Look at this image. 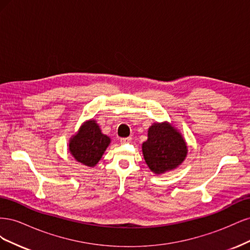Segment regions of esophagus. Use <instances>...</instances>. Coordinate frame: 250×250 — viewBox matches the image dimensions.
<instances>
[{
	"mask_svg": "<svg viewBox=\"0 0 250 250\" xmlns=\"http://www.w3.org/2000/svg\"><path fill=\"white\" fill-rule=\"evenodd\" d=\"M120 142L122 144H125V143H130L131 142V138L128 137V138H122L120 140Z\"/></svg>",
	"mask_w": 250,
	"mask_h": 250,
	"instance_id": "obj_1",
	"label": "esophagus"
}]
</instances>
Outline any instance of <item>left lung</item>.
Listing matches in <instances>:
<instances>
[{"mask_svg":"<svg viewBox=\"0 0 250 250\" xmlns=\"http://www.w3.org/2000/svg\"><path fill=\"white\" fill-rule=\"evenodd\" d=\"M142 151L149 169L156 175L177 169L188 155L186 140L173 124L153 123L148 129V139Z\"/></svg>","mask_w":250,"mask_h":250,"instance_id":"8db88e82","label":"left lung"}]
</instances>
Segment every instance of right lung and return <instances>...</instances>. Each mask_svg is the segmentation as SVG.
I'll list each match as a JSON object with an SVG mask.
<instances>
[{"label":"right lung","mask_w":250,"mask_h":250,"mask_svg":"<svg viewBox=\"0 0 250 250\" xmlns=\"http://www.w3.org/2000/svg\"><path fill=\"white\" fill-rule=\"evenodd\" d=\"M111 140L102 133L97 121L90 119L83 123L69 141V151L78 163L95 167L99 163Z\"/></svg>","instance_id":"right-lung-1"}]
</instances>
